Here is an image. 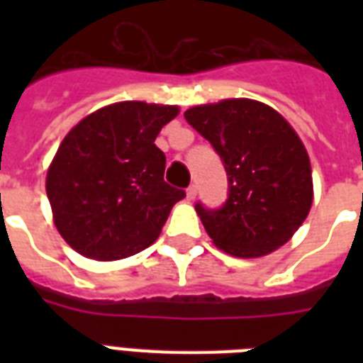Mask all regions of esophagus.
<instances>
[{
  "mask_svg": "<svg viewBox=\"0 0 363 363\" xmlns=\"http://www.w3.org/2000/svg\"><path fill=\"white\" fill-rule=\"evenodd\" d=\"M196 196H198V186H196V184H190V186L186 188V198L194 199Z\"/></svg>",
  "mask_w": 363,
  "mask_h": 363,
  "instance_id": "1",
  "label": "esophagus"
}]
</instances>
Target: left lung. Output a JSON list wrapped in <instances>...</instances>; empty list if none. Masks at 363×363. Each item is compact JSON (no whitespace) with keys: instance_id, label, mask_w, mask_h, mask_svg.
Segmentation results:
<instances>
[{"instance_id":"left-lung-1","label":"left lung","mask_w":363,"mask_h":363,"mask_svg":"<svg viewBox=\"0 0 363 363\" xmlns=\"http://www.w3.org/2000/svg\"><path fill=\"white\" fill-rule=\"evenodd\" d=\"M184 118L213 145L228 175V198L218 209L196 203L213 242L239 258L282 247L313 203L309 156L292 125L252 99L198 105Z\"/></svg>"}]
</instances>
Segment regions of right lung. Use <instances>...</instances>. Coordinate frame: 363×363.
Wrapping results in <instances>:
<instances>
[{"label": "right lung", "mask_w": 363, "mask_h": 363, "mask_svg": "<svg viewBox=\"0 0 363 363\" xmlns=\"http://www.w3.org/2000/svg\"><path fill=\"white\" fill-rule=\"evenodd\" d=\"M179 115L175 105L121 101L81 121L65 135L47 173L60 235L92 259L145 250L186 194L164 181L165 154L154 141Z\"/></svg>", "instance_id": "obj_1"}]
</instances>
